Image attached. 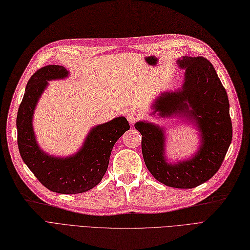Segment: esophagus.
<instances>
[{
	"label": "esophagus",
	"instance_id": "esophagus-1",
	"mask_svg": "<svg viewBox=\"0 0 250 250\" xmlns=\"http://www.w3.org/2000/svg\"><path fill=\"white\" fill-rule=\"evenodd\" d=\"M139 118H140V113L137 110L132 109V110H130L127 114V120H128V122L130 123V124H133L135 121H137V120H139Z\"/></svg>",
	"mask_w": 250,
	"mask_h": 250
}]
</instances>
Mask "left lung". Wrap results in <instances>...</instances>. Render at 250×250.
<instances>
[{"label": "left lung", "mask_w": 250, "mask_h": 250, "mask_svg": "<svg viewBox=\"0 0 250 250\" xmlns=\"http://www.w3.org/2000/svg\"><path fill=\"white\" fill-rule=\"evenodd\" d=\"M177 64L184 69L181 88L162 92L151 105L150 116L179 118L199 130V149L190 157L171 162L166 154L167 130L148 121L134 124L142 137L146 167L160 183L189 189L217 173L231 142L233 129L226 89L213 65L203 57H183ZM178 121V120H177Z\"/></svg>", "instance_id": "1"}]
</instances>
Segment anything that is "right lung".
I'll return each instance as SVG.
<instances>
[{
	"mask_svg": "<svg viewBox=\"0 0 250 250\" xmlns=\"http://www.w3.org/2000/svg\"><path fill=\"white\" fill-rule=\"evenodd\" d=\"M68 76L69 71L59 65L42 67L31 76L17 111V145L23 162L43 186L54 192L76 194L90 190L102 180L111 150L130 126L125 117H118L91 128L81 149L69 156L43 151L34 132V111L48 82Z\"/></svg>",
	"mask_w": 250,
	"mask_h": 250,
	"instance_id": "right-lung-1",
	"label": "right lung"
}]
</instances>
